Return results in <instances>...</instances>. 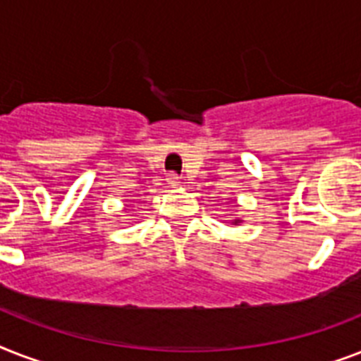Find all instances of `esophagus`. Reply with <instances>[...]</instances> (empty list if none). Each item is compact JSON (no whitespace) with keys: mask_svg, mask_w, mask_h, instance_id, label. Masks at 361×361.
<instances>
[{"mask_svg":"<svg viewBox=\"0 0 361 361\" xmlns=\"http://www.w3.org/2000/svg\"><path fill=\"white\" fill-rule=\"evenodd\" d=\"M166 181H169V185H170V187L180 185V176L174 174V172H170V174L166 176Z\"/></svg>","mask_w":361,"mask_h":361,"instance_id":"obj_1","label":"esophagus"}]
</instances>
